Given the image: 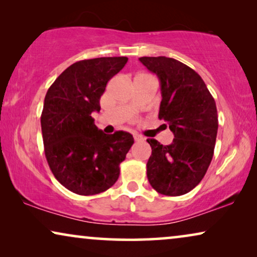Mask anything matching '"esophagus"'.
I'll list each match as a JSON object with an SVG mask.
<instances>
[{"mask_svg":"<svg viewBox=\"0 0 257 257\" xmlns=\"http://www.w3.org/2000/svg\"><path fill=\"white\" fill-rule=\"evenodd\" d=\"M133 137H135V140H136V142H142V140H144L143 137H142V136H139V135H135Z\"/></svg>","mask_w":257,"mask_h":257,"instance_id":"esophagus-1","label":"esophagus"}]
</instances>
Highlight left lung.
<instances>
[{
  "instance_id": "left-lung-1",
  "label": "left lung",
  "mask_w": 257,
  "mask_h": 257,
  "mask_svg": "<svg viewBox=\"0 0 257 257\" xmlns=\"http://www.w3.org/2000/svg\"><path fill=\"white\" fill-rule=\"evenodd\" d=\"M139 61L160 80L159 119L174 135L171 145L147 139L152 149L147 179L160 194H186L202 180L213 159L219 126L215 100L201 77L184 63L165 56Z\"/></svg>"
}]
</instances>
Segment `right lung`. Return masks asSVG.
Returning a JSON list of instances; mask_svg holds the SVG:
<instances>
[{
  "label": "right lung",
  "instance_id": "add662e5",
  "mask_svg": "<svg viewBox=\"0 0 257 257\" xmlns=\"http://www.w3.org/2000/svg\"><path fill=\"white\" fill-rule=\"evenodd\" d=\"M127 57L73 63L49 87L41 115L44 153L55 178L79 195L105 192L118 180L119 165L135 143L128 132L105 135L94 125L108 80Z\"/></svg>",
  "mask_w": 257,
  "mask_h": 257
}]
</instances>
